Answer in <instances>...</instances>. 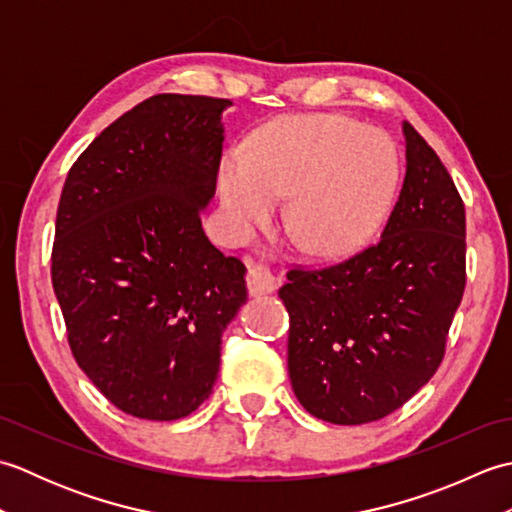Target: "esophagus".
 I'll use <instances>...</instances> for the list:
<instances>
[{
	"label": "esophagus",
	"mask_w": 512,
	"mask_h": 512,
	"mask_svg": "<svg viewBox=\"0 0 512 512\" xmlns=\"http://www.w3.org/2000/svg\"><path fill=\"white\" fill-rule=\"evenodd\" d=\"M246 286L250 295L257 297V295H268V292H273L279 286V281L273 273H270V268L266 264L248 262Z\"/></svg>",
	"instance_id": "34e87169"
}]
</instances>
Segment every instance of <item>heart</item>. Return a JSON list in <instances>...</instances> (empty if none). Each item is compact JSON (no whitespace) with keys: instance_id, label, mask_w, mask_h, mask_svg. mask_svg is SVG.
I'll return each mask as SVG.
<instances>
[{"instance_id":"b5f03b06","label":"heart","mask_w":512,"mask_h":512,"mask_svg":"<svg viewBox=\"0 0 512 512\" xmlns=\"http://www.w3.org/2000/svg\"><path fill=\"white\" fill-rule=\"evenodd\" d=\"M398 151L380 129L345 116H284L233 151L217 189L237 233L270 220L286 198V222L297 244L319 257L345 255L365 244L394 200Z\"/></svg>"}]
</instances>
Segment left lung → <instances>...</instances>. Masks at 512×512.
<instances>
[{
	"mask_svg": "<svg viewBox=\"0 0 512 512\" xmlns=\"http://www.w3.org/2000/svg\"><path fill=\"white\" fill-rule=\"evenodd\" d=\"M402 132L407 173L378 242L290 268L279 288L292 391L332 424L385 418L427 385L464 295V202L427 140L409 123Z\"/></svg>",
	"mask_w": 512,
	"mask_h": 512,
	"instance_id": "obj_1",
	"label": "left lung"
}]
</instances>
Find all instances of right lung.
Instances as JSON below:
<instances>
[{
  "instance_id": "right-lung-1",
  "label": "right lung",
  "mask_w": 512,
  "mask_h": 512,
  "mask_svg": "<svg viewBox=\"0 0 512 512\" xmlns=\"http://www.w3.org/2000/svg\"><path fill=\"white\" fill-rule=\"evenodd\" d=\"M228 99L156 94L103 129L65 178L52 286L76 365L134 418L178 420L211 396L246 266L202 228Z\"/></svg>"
}]
</instances>
